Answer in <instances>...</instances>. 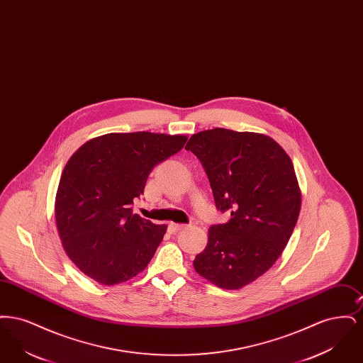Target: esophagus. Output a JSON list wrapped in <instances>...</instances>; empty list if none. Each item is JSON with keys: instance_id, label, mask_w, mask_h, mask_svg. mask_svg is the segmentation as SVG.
<instances>
[{"instance_id": "1", "label": "esophagus", "mask_w": 363, "mask_h": 363, "mask_svg": "<svg viewBox=\"0 0 363 363\" xmlns=\"http://www.w3.org/2000/svg\"><path fill=\"white\" fill-rule=\"evenodd\" d=\"M186 225H177V223H170L169 225V233H172V234H175V233H178L179 230H182V228H185Z\"/></svg>"}]
</instances>
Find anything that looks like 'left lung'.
I'll list each match as a JSON object with an SVG mask.
<instances>
[{"mask_svg": "<svg viewBox=\"0 0 363 363\" xmlns=\"http://www.w3.org/2000/svg\"><path fill=\"white\" fill-rule=\"evenodd\" d=\"M185 148L201 162L216 208L231 212L209 228L194 269L220 289H242L275 264L293 234L301 209L293 162L274 138L223 128L193 135Z\"/></svg>", "mask_w": 363, "mask_h": 363, "instance_id": "1", "label": "left lung"}]
</instances>
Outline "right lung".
<instances>
[{
	"label": "right lung",
	"mask_w": 363,
	"mask_h": 363,
	"mask_svg": "<svg viewBox=\"0 0 363 363\" xmlns=\"http://www.w3.org/2000/svg\"><path fill=\"white\" fill-rule=\"evenodd\" d=\"M188 138L151 132L108 133L68 160L57 190L55 222L74 265L113 286L140 274L155 255L166 225L133 213L152 169L179 152Z\"/></svg>",
	"instance_id": "right-lung-1"
}]
</instances>
